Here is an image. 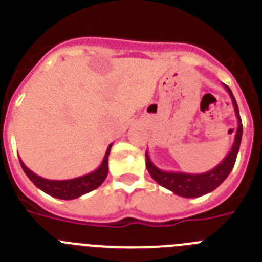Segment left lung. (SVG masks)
I'll use <instances>...</instances> for the list:
<instances>
[{"label": "left lung", "instance_id": "left-lung-1", "mask_svg": "<svg viewBox=\"0 0 262 262\" xmlns=\"http://www.w3.org/2000/svg\"><path fill=\"white\" fill-rule=\"evenodd\" d=\"M224 88H226L231 99H232L235 115L237 118V128H236L235 140H233V144L231 147V151L222 160V163L217 164L215 168H212L209 172L196 173V174L184 172H169V170H163V169L157 168L152 163V160L149 159L148 152H145V165H147L148 172H149L151 177L154 178L157 184L168 189V190L173 191L177 195L185 196V198H196V196L211 193L212 190H215L228 177L233 165H235L236 156H237L240 143H242L243 124L235 97H233L230 88L227 86V85H224Z\"/></svg>", "mask_w": 262, "mask_h": 262}]
</instances>
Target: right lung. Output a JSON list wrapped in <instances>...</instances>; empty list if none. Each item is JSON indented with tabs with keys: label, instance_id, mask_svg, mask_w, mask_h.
Instances as JSON below:
<instances>
[{
	"label": "right lung",
	"instance_id": "obj_1",
	"mask_svg": "<svg viewBox=\"0 0 262 262\" xmlns=\"http://www.w3.org/2000/svg\"><path fill=\"white\" fill-rule=\"evenodd\" d=\"M113 144L107 147L105 157H103L102 163L96 170L88 173L85 176H81L77 178H72V180H62V181H57V180H47L32 170H30L25 164H23L22 159L19 157V163L22 166L23 172L26 173L27 177L31 180V182L35 185L38 189L41 191H45L46 194L59 200H75L78 196L84 195V194L89 193V191L94 190L99 185L105 181V178L107 177L108 173V155H110V149Z\"/></svg>",
	"mask_w": 262,
	"mask_h": 262
}]
</instances>
